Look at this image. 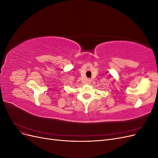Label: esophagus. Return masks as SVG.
<instances>
[{"label": "esophagus", "instance_id": "1", "mask_svg": "<svg viewBox=\"0 0 158 158\" xmlns=\"http://www.w3.org/2000/svg\"><path fill=\"white\" fill-rule=\"evenodd\" d=\"M85 82H86V83H88V84H90L91 83V80L88 79V80H86V81H85Z\"/></svg>", "mask_w": 158, "mask_h": 158}]
</instances>
